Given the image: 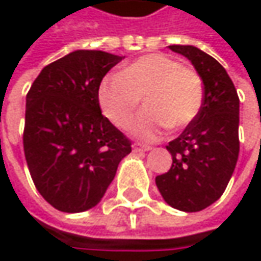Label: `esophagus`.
Listing matches in <instances>:
<instances>
[{
    "instance_id": "1",
    "label": "esophagus",
    "mask_w": 261,
    "mask_h": 261,
    "mask_svg": "<svg viewBox=\"0 0 261 261\" xmlns=\"http://www.w3.org/2000/svg\"><path fill=\"white\" fill-rule=\"evenodd\" d=\"M149 149H151V146H148V145H142V143H134L133 145L134 152H145V151H149Z\"/></svg>"
}]
</instances>
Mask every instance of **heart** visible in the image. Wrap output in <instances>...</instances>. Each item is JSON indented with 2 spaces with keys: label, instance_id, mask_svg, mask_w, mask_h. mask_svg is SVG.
<instances>
[{
  "label": "heart",
  "instance_id": "obj_1",
  "mask_svg": "<svg viewBox=\"0 0 261 261\" xmlns=\"http://www.w3.org/2000/svg\"><path fill=\"white\" fill-rule=\"evenodd\" d=\"M142 96L148 109L131 124V133L151 140L162 128H181L198 116L204 102V83L195 69L171 56L154 53L106 77L98 89L104 115L119 128L130 124Z\"/></svg>",
  "mask_w": 261,
  "mask_h": 261
}]
</instances>
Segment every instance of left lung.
Listing matches in <instances>:
<instances>
[{"label": "left lung", "instance_id": "obj_1", "mask_svg": "<svg viewBox=\"0 0 261 261\" xmlns=\"http://www.w3.org/2000/svg\"><path fill=\"white\" fill-rule=\"evenodd\" d=\"M187 57L204 83L198 116L169 142L172 166L157 175L163 199L181 212H199L221 198L239 157V96L224 66L192 45H171Z\"/></svg>", "mask_w": 261, "mask_h": 261}]
</instances>
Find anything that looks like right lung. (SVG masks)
I'll return each mask as SVG.
<instances>
[{
  "instance_id": "1",
  "label": "right lung",
  "mask_w": 261,
  "mask_h": 261,
  "mask_svg": "<svg viewBox=\"0 0 261 261\" xmlns=\"http://www.w3.org/2000/svg\"><path fill=\"white\" fill-rule=\"evenodd\" d=\"M124 57L74 51L42 69L27 93L24 152L39 193L54 208L95 207L131 142L101 113L98 89Z\"/></svg>"
}]
</instances>
